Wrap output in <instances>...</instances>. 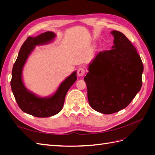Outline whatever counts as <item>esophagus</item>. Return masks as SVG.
Returning a JSON list of instances; mask_svg holds the SVG:
<instances>
[{
    "label": "esophagus",
    "mask_w": 155,
    "mask_h": 155,
    "mask_svg": "<svg viewBox=\"0 0 155 155\" xmlns=\"http://www.w3.org/2000/svg\"><path fill=\"white\" fill-rule=\"evenodd\" d=\"M77 74L78 75V76H83L85 74V70L83 67L79 68L77 70Z\"/></svg>",
    "instance_id": "34e87169"
}]
</instances>
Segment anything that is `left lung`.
Returning a JSON list of instances; mask_svg holds the SVG:
<instances>
[{
    "instance_id": "left-lung-1",
    "label": "left lung",
    "mask_w": 155,
    "mask_h": 155,
    "mask_svg": "<svg viewBox=\"0 0 155 155\" xmlns=\"http://www.w3.org/2000/svg\"><path fill=\"white\" fill-rule=\"evenodd\" d=\"M114 46L100 51L84 78L88 103L95 110L110 114L127 107L142 85L143 66L137 50L122 33L114 30Z\"/></svg>"
}]
</instances>
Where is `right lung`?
I'll use <instances>...</instances> for the list:
<instances>
[{
	"label": "right lung",
	"mask_w": 155,
	"mask_h": 155,
	"mask_svg": "<svg viewBox=\"0 0 155 155\" xmlns=\"http://www.w3.org/2000/svg\"><path fill=\"white\" fill-rule=\"evenodd\" d=\"M55 36L53 32L46 31L36 37H28L21 46L12 69L10 84L18 107L26 113L39 118L54 116L61 110L67 93L77 79L76 72H74L61 83L55 94L48 98L37 97L23 85L22 70L28 55L36 45L47 43Z\"/></svg>",
	"instance_id": "1"
}]
</instances>
